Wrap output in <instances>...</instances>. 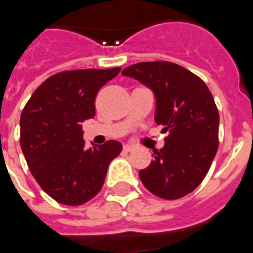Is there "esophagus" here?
Returning <instances> with one entry per match:
<instances>
[{
  "instance_id": "obj_1",
  "label": "esophagus",
  "mask_w": 253,
  "mask_h": 253,
  "mask_svg": "<svg viewBox=\"0 0 253 253\" xmlns=\"http://www.w3.org/2000/svg\"><path fill=\"white\" fill-rule=\"evenodd\" d=\"M124 150H125V152H132V150H134V146H133V145L125 144L124 145Z\"/></svg>"
}]
</instances>
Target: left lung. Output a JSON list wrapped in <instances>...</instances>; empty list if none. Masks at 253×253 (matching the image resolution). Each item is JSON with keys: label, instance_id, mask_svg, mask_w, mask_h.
Returning a JSON list of instances; mask_svg holds the SVG:
<instances>
[{"label": "left lung", "instance_id": "left-lung-1", "mask_svg": "<svg viewBox=\"0 0 253 253\" xmlns=\"http://www.w3.org/2000/svg\"><path fill=\"white\" fill-rule=\"evenodd\" d=\"M121 74L138 80L156 97L154 121L169 132L154 160L140 170L146 189L164 199L191 193L206 177L218 150L219 113L205 82L171 62H141Z\"/></svg>", "mask_w": 253, "mask_h": 253}]
</instances>
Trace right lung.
Segmentation results:
<instances>
[{
	"instance_id": "add662e5",
	"label": "right lung",
	"mask_w": 253,
	"mask_h": 253,
	"mask_svg": "<svg viewBox=\"0 0 253 253\" xmlns=\"http://www.w3.org/2000/svg\"><path fill=\"white\" fill-rule=\"evenodd\" d=\"M121 68L72 70L50 76L21 115V149L33 177L52 199L79 206L95 197L123 145L84 146L82 123L95 117V97Z\"/></svg>"
}]
</instances>
